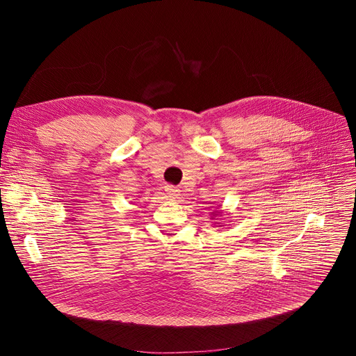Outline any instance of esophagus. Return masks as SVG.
Instances as JSON below:
<instances>
[{"instance_id":"esophagus-1","label":"esophagus","mask_w":356,"mask_h":356,"mask_svg":"<svg viewBox=\"0 0 356 356\" xmlns=\"http://www.w3.org/2000/svg\"><path fill=\"white\" fill-rule=\"evenodd\" d=\"M164 189H165L168 197H177L179 193H180V191L177 188H175V186H170V184H167Z\"/></svg>"}]
</instances>
